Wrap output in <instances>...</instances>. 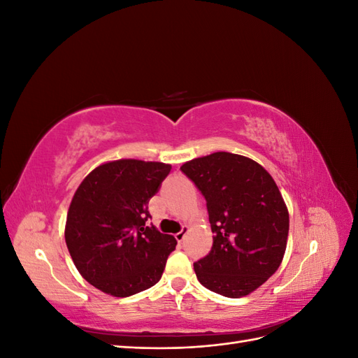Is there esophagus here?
<instances>
[{"label":"esophagus","instance_id":"1","mask_svg":"<svg viewBox=\"0 0 358 358\" xmlns=\"http://www.w3.org/2000/svg\"><path fill=\"white\" fill-rule=\"evenodd\" d=\"M188 230H189L188 227H187V225H183V227H182V230H180L179 233H176V234H175V236H176V241H178V242H182L183 239H185V236H187Z\"/></svg>","mask_w":358,"mask_h":358}]
</instances>
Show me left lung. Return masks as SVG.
<instances>
[{
    "instance_id": "obj_1",
    "label": "left lung",
    "mask_w": 358,
    "mask_h": 358,
    "mask_svg": "<svg viewBox=\"0 0 358 358\" xmlns=\"http://www.w3.org/2000/svg\"><path fill=\"white\" fill-rule=\"evenodd\" d=\"M180 170L206 199L210 252L194 263L197 279L221 296L251 294L282 263L289 215L273 178L251 158L215 152Z\"/></svg>"
}]
</instances>
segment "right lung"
I'll use <instances>...</instances> for the list:
<instances>
[{
  "instance_id": "1",
  "label": "right lung",
  "mask_w": 358,
  "mask_h": 358,
  "mask_svg": "<svg viewBox=\"0 0 358 358\" xmlns=\"http://www.w3.org/2000/svg\"><path fill=\"white\" fill-rule=\"evenodd\" d=\"M170 170V164L155 161H110L76 189L66 243L79 273L106 294L128 297L161 279L178 242L146 224L148 203Z\"/></svg>"
}]
</instances>
